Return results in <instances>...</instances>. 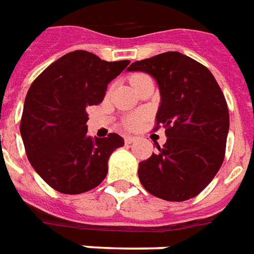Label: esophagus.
I'll return each instance as SVG.
<instances>
[{
  "label": "esophagus",
  "mask_w": 254,
  "mask_h": 254,
  "mask_svg": "<svg viewBox=\"0 0 254 254\" xmlns=\"http://www.w3.org/2000/svg\"><path fill=\"white\" fill-rule=\"evenodd\" d=\"M135 136H132V135H128V136H126L124 138V142L127 143V145H130V143H132V142H135Z\"/></svg>",
  "instance_id": "obj_1"
}]
</instances>
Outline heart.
Here are the masks:
<instances>
[{"label":"heart","mask_w":254,"mask_h":254,"mask_svg":"<svg viewBox=\"0 0 254 254\" xmlns=\"http://www.w3.org/2000/svg\"><path fill=\"white\" fill-rule=\"evenodd\" d=\"M138 76H142V75H134L131 79H135L138 78ZM141 122H142V115H132V116L127 118V120H126V127H127V128H135V127L139 126Z\"/></svg>","instance_id":"heart-1"}]
</instances>
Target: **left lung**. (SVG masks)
<instances>
[{"mask_svg":"<svg viewBox=\"0 0 254 254\" xmlns=\"http://www.w3.org/2000/svg\"><path fill=\"white\" fill-rule=\"evenodd\" d=\"M127 71L152 75L160 89L156 127L167 142L139 163L138 176L147 191L165 201L198 195L220 170L230 118L226 98L210 71L179 52L132 63Z\"/></svg>","mask_w":254,"mask_h":254,"instance_id":"obj_1","label":"left lung"}]
</instances>
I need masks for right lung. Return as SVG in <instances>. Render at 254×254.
<instances>
[{
    "label": "right lung",
    "instance_id": "add662e5",
    "mask_svg": "<svg viewBox=\"0 0 254 254\" xmlns=\"http://www.w3.org/2000/svg\"><path fill=\"white\" fill-rule=\"evenodd\" d=\"M130 64L75 50L50 64L28 89L20 134L32 168L63 194L86 193L108 174V160L123 146L118 134L87 135L90 105L101 104L108 83Z\"/></svg>",
    "mask_w": 254,
    "mask_h": 254
}]
</instances>
